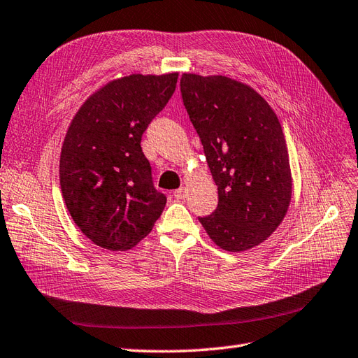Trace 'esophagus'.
Here are the masks:
<instances>
[{
    "label": "esophagus",
    "instance_id": "34e87169",
    "mask_svg": "<svg viewBox=\"0 0 358 358\" xmlns=\"http://www.w3.org/2000/svg\"><path fill=\"white\" fill-rule=\"evenodd\" d=\"M173 196H176L177 199H185V198L187 196V190H186V187L177 189L176 192H173Z\"/></svg>",
    "mask_w": 358,
    "mask_h": 358
}]
</instances>
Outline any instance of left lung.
Returning a JSON list of instances; mask_svg holds the SVG:
<instances>
[{
	"mask_svg": "<svg viewBox=\"0 0 358 358\" xmlns=\"http://www.w3.org/2000/svg\"><path fill=\"white\" fill-rule=\"evenodd\" d=\"M180 87L217 186V207L199 222L219 248L251 250L277 230L290 204L281 124L266 99L237 80L182 74Z\"/></svg>",
	"mask_w": 358,
	"mask_h": 358,
	"instance_id": "obj_1",
	"label": "left lung"
}]
</instances>
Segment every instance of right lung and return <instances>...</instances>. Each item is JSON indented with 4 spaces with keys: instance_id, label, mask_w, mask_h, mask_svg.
Segmentation results:
<instances>
[{
    "instance_id": "add662e5",
    "label": "right lung",
    "mask_w": 358,
    "mask_h": 358,
    "mask_svg": "<svg viewBox=\"0 0 358 358\" xmlns=\"http://www.w3.org/2000/svg\"><path fill=\"white\" fill-rule=\"evenodd\" d=\"M177 80L178 72L112 80L71 121L60 154L62 195L81 233L101 248L131 250L166 206L141 141Z\"/></svg>"
}]
</instances>
